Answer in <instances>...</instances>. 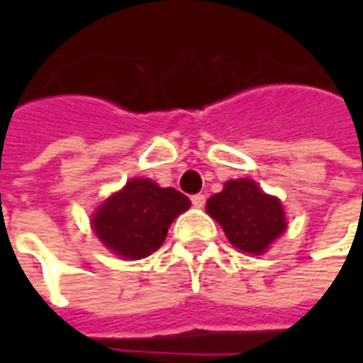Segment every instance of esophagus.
Returning <instances> with one entry per match:
<instances>
[{"mask_svg": "<svg viewBox=\"0 0 363 363\" xmlns=\"http://www.w3.org/2000/svg\"><path fill=\"white\" fill-rule=\"evenodd\" d=\"M192 205H194V207H198V209H201V207L205 205L203 194H196V196H192Z\"/></svg>", "mask_w": 363, "mask_h": 363, "instance_id": "34e87169", "label": "esophagus"}]
</instances>
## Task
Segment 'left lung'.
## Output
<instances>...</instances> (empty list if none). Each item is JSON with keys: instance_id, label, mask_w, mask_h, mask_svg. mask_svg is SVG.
<instances>
[{"instance_id": "8db88e82", "label": "left lung", "mask_w": 363, "mask_h": 363, "mask_svg": "<svg viewBox=\"0 0 363 363\" xmlns=\"http://www.w3.org/2000/svg\"><path fill=\"white\" fill-rule=\"evenodd\" d=\"M207 215L241 252L264 254L286 230L281 199L259 190L252 179L228 181L224 190L207 199Z\"/></svg>"}]
</instances>
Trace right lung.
Segmentation results:
<instances>
[{"instance_id": "1", "label": "right lung", "mask_w": 363, "mask_h": 363, "mask_svg": "<svg viewBox=\"0 0 363 363\" xmlns=\"http://www.w3.org/2000/svg\"><path fill=\"white\" fill-rule=\"evenodd\" d=\"M188 207L190 199L175 188L137 177L99 205L92 228L109 250L125 259H141L162 247L171 222Z\"/></svg>"}]
</instances>
